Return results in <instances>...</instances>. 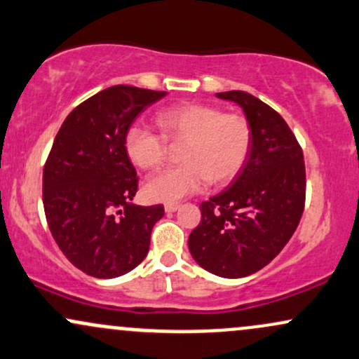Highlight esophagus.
Segmentation results:
<instances>
[{
  "label": "esophagus",
  "instance_id": "esophagus-1",
  "mask_svg": "<svg viewBox=\"0 0 359 359\" xmlns=\"http://www.w3.org/2000/svg\"><path fill=\"white\" fill-rule=\"evenodd\" d=\"M179 208H180L179 204H165V212H168V214L175 212Z\"/></svg>",
  "mask_w": 359,
  "mask_h": 359
}]
</instances>
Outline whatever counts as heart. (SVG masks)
Instances as JSON below:
<instances>
[{"mask_svg":"<svg viewBox=\"0 0 359 359\" xmlns=\"http://www.w3.org/2000/svg\"><path fill=\"white\" fill-rule=\"evenodd\" d=\"M156 123L162 133L145 123H133L125 135L128 158L145 170L162 165L167 140L184 142L182 165L163 168L145 182V196L155 203H179L204 189L209 180L216 185L231 182L250 155L251 126L240 114L189 102L160 111Z\"/></svg>","mask_w":359,"mask_h":359,"instance_id":"obj_1","label":"heart"}]
</instances>
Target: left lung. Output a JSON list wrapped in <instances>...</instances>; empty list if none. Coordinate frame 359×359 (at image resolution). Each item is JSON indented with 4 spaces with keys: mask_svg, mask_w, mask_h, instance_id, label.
Here are the masks:
<instances>
[{
    "mask_svg": "<svg viewBox=\"0 0 359 359\" xmlns=\"http://www.w3.org/2000/svg\"><path fill=\"white\" fill-rule=\"evenodd\" d=\"M241 106L251 126V150L226 191L201 204L189 236L192 258L217 277L262 270L297 229L306 204V163L297 138L280 114L245 90L217 93Z\"/></svg>",
    "mask_w": 359,
    "mask_h": 359,
    "instance_id": "left-lung-1",
    "label": "left lung"
}]
</instances>
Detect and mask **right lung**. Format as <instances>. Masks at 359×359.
I'll list each match as a JSON object with an SVG mask.
<instances>
[{
  "label": "right lung",
  "instance_id": "obj_1",
  "mask_svg": "<svg viewBox=\"0 0 359 359\" xmlns=\"http://www.w3.org/2000/svg\"><path fill=\"white\" fill-rule=\"evenodd\" d=\"M167 93L111 86L71 111L43 167V209L65 258L96 278L121 277L150 248L163 205L131 204L138 177L125 150L126 130Z\"/></svg>",
  "mask_w": 359,
  "mask_h": 359
}]
</instances>
